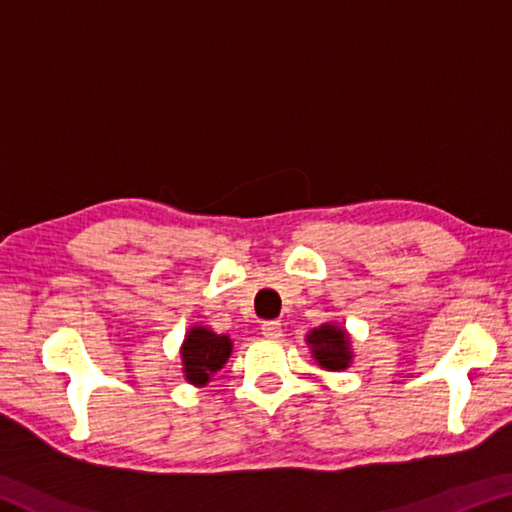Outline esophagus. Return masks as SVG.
I'll use <instances>...</instances> for the list:
<instances>
[{"instance_id":"34e87169","label":"esophagus","mask_w":512,"mask_h":512,"mask_svg":"<svg viewBox=\"0 0 512 512\" xmlns=\"http://www.w3.org/2000/svg\"><path fill=\"white\" fill-rule=\"evenodd\" d=\"M262 334L266 336V339H280L282 323L280 320H266V323H262Z\"/></svg>"}]
</instances>
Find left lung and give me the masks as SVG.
Here are the masks:
<instances>
[{"mask_svg":"<svg viewBox=\"0 0 512 512\" xmlns=\"http://www.w3.org/2000/svg\"><path fill=\"white\" fill-rule=\"evenodd\" d=\"M307 343L311 345V354H314L323 368L327 370L348 368L352 354H350L348 334H345L343 329L334 325H323L307 336Z\"/></svg>","mask_w":512,"mask_h":512,"instance_id":"8db88e82","label":"left lung"}]
</instances>
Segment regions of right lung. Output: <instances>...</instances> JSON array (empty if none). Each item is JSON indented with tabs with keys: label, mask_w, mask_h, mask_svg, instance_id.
Returning a JSON list of instances; mask_svg holds the SVG:
<instances>
[{
	"label": "right lung",
	"mask_w": 512,
	"mask_h": 512,
	"mask_svg": "<svg viewBox=\"0 0 512 512\" xmlns=\"http://www.w3.org/2000/svg\"><path fill=\"white\" fill-rule=\"evenodd\" d=\"M232 350L228 336H219L205 327H194L183 345L185 377L192 384L203 386L216 370L223 368Z\"/></svg>",
	"instance_id": "right-lung-1"
}]
</instances>
